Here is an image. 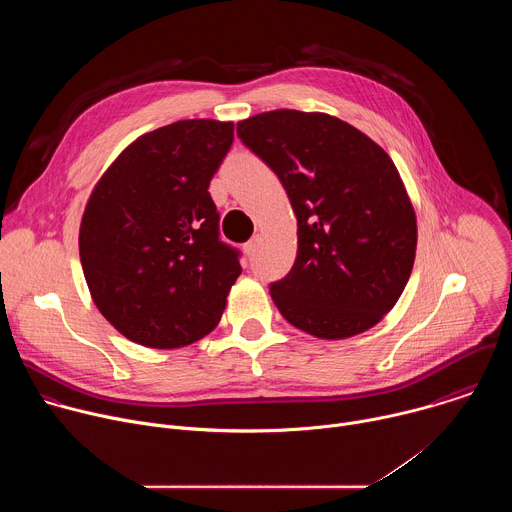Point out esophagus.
Returning a JSON list of instances; mask_svg holds the SVG:
<instances>
[{"instance_id": "1", "label": "esophagus", "mask_w": 512, "mask_h": 512, "mask_svg": "<svg viewBox=\"0 0 512 512\" xmlns=\"http://www.w3.org/2000/svg\"><path fill=\"white\" fill-rule=\"evenodd\" d=\"M259 239H261V237H259V235H255L253 239H249V241L245 243V247H243V249H245V253H247V255H253V253H255V249H257V245H259Z\"/></svg>"}]
</instances>
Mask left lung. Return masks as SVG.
Masks as SVG:
<instances>
[{
    "mask_svg": "<svg viewBox=\"0 0 512 512\" xmlns=\"http://www.w3.org/2000/svg\"><path fill=\"white\" fill-rule=\"evenodd\" d=\"M237 135L283 184L298 218V257L269 285L296 328L340 340L397 304L415 261L417 223L401 176L379 145L326 115L277 109Z\"/></svg>",
    "mask_w": 512,
    "mask_h": 512,
    "instance_id": "8db88e82",
    "label": "left lung"
}]
</instances>
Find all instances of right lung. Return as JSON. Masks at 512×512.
Masks as SVG:
<instances>
[{
	"label": "right lung",
	"mask_w": 512,
	"mask_h": 512,
	"mask_svg": "<svg viewBox=\"0 0 512 512\" xmlns=\"http://www.w3.org/2000/svg\"><path fill=\"white\" fill-rule=\"evenodd\" d=\"M231 121L186 119L137 137L95 186L79 251L99 312L129 340L180 348L223 316L241 251L221 241L208 186Z\"/></svg>",
	"instance_id": "obj_1"
}]
</instances>
